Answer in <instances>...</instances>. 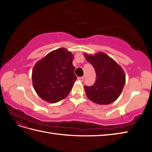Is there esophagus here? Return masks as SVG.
<instances>
[{
	"label": "esophagus",
	"instance_id": "34e87169",
	"mask_svg": "<svg viewBox=\"0 0 152 152\" xmlns=\"http://www.w3.org/2000/svg\"><path fill=\"white\" fill-rule=\"evenodd\" d=\"M78 80H80V81L81 82H83V80H84V76H82V77H78Z\"/></svg>",
	"mask_w": 152,
	"mask_h": 152
}]
</instances>
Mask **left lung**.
Masks as SVG:
<instances>
[{
	"instance_id": "1",
	"label": "left lung",
	"mask_w": 152,
	"mask_h": 152,
	"mask_svg": "<svg viewBox=\"0 0 152 152\" xmlns=\"http://www.w3.org/2000/svg\"><path fill=\"white\" fill-rule=\"evenodd\" d=\"M94 67L96 80L93 86H84L88 97L99 104H109L117 99L125 83L124 70L119 64L104 53L94 56L85 54Z\"/></svg>"
}]
</instances>
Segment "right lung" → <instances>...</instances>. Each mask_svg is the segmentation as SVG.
Wrapping results in <instances>:
<instances>
[{
	"label": "right lung",
	"instance_id": "right-lung-1",
	"mask_svg": "<svg viewBox=\"0 0 152 152\" xmlns=\"http://www.w3.org/2000/svg\"><path fill=\"white\" fill-rule=\"evenodd\" d=\"M73 59L70 52L59 48L35 64L32 73L33 84L41 99L55 103L69 95L77 79Z\"/></svg>",
	"mask_w": 152,
	"mask_h": 152
}]
</instances>
